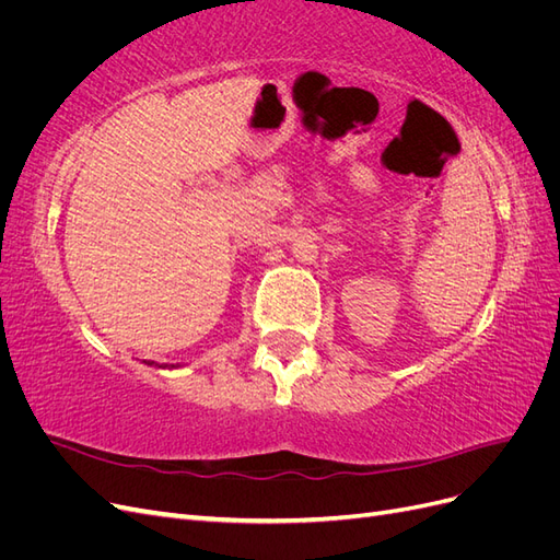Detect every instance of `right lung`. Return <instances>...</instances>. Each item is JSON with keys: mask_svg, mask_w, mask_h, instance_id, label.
Here are the masks:
<instances>
[{"mask_svg": "<svg viewBox=\"0 0 560 560\" xmlns=\"http://www.w3.org/2000/svg\"><path fill=\"white\" fill-rule=\"evenodd\" d=\"M147 364H149V362H147Z\"/></svg>", "mask_w": 560, "mask_h": 560, "instance_id": "obj_1", "label": "right lung"}]
</instances>
